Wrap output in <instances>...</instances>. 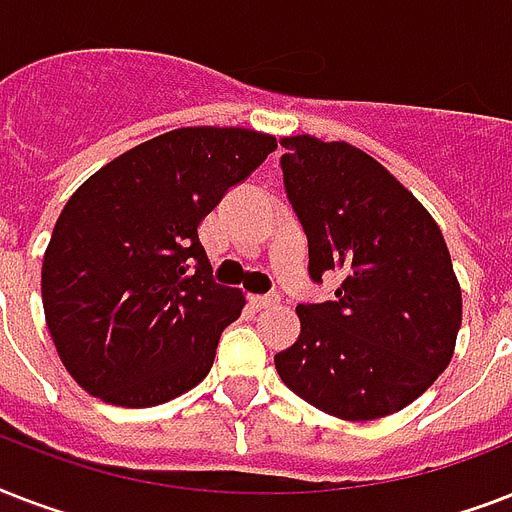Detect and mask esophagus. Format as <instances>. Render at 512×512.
<instances>
[{
  "instance_id": "obj_1",
  "label": "esophagus",
  "mask_w": 512,
  "mask_h": 512,
  "mask_svg": "<svg viewBox=\"0 0 512 512\" xmlns=\"http://www.w3.org/2000/svg\"><path fill=\"white\" fill-rule=\"evenodd\" d=\"M249 303L255 305V308H273V305H279V295H252L249 297Z\"/></svg>"
}]
</instances>
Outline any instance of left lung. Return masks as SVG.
<instances>
[{
	"mask_svg": "<svg viewBox=\"0 0 512 512\" xmlns=\"http://www.w3.org/2000/svg\"><path fill=\"white\" fill-rule=\"evenodd\" d=\"M284 188L308 236V273L335 300L297 305L300 337L276 353L292 393L340 420L401 412L452 361L462 289L430 212L361 148L281 140Z\"/></svg>",
	"mask_w": 512,
	"mask_h": 512,
	"instance_id": "1",
	"label": "left lung"
}]
</instances>
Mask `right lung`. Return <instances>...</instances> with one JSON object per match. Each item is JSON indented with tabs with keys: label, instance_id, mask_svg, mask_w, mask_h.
<instances>
[{
	"label": "right lung",
	"instance_id": "add662e5",
	"mask_svg": "<svg viewBox=\"0 0 512 512\" xmlns=\"http://www.w3.org/2000/svg\"><path fill=\"white\" fill-rule=\"evenodd\" d=\"M276 151L244 127H180L124 151L66 201L42 263L47 329L100 401L156 406L199 385L244 292L217 284L201 220Z\"/></svg>",
	"mask_w": 512,
	"mask_h": 512
}]
</instances>
